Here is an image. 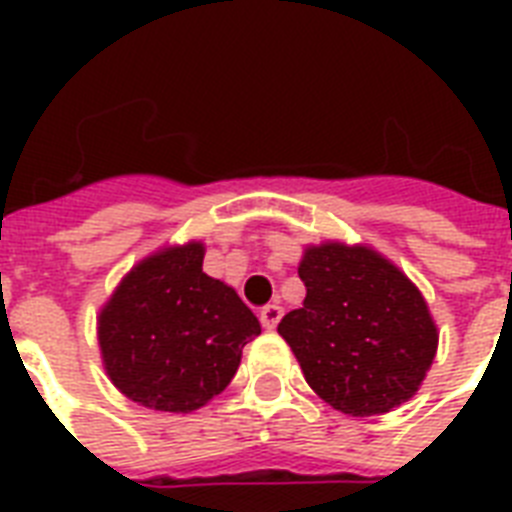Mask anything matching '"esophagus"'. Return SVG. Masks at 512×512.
I'll return each instance as SVG.
<instances>
[{
    "instance_id": "34e87169",
    "label": "esophagus",
    "mask_w": 512,
    "mask_h": 512,
    "mask_svg": "<svg viewBox=\"0 0 512 512\" xmlns=\"http://www.w3.org/2000/svg\"><path fill=\"white\" fill-rule=\"evenodd\" d=\"M281 316H284V308H281V305H265L263 311H260V324H263V329L271 332V329H276Z\"/></svg>"
}]
</instances>
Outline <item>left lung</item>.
<instances>
[{
    "label": "left lung",
    "mask_w": 512,
    "mask_h": 512,
    "mask_svg": "<svg viewBox=\"0 0 512 512\" xmlns=\"http://www.w3.org/2000/svg\"><path fill=\"white\" fill-rule=\"evenodd\" d=\"M303 308L279 335L305 382L350 417L393 412L420 390L438 350L425 297L396 263L366 244H308L300 260Z\"/></svg>",
    "instance_id": "obj_1"
}]
</instances>
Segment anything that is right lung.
I'll list each match as a JSON object with an SVG mask.
<instances>
[{
	"label": "right lung",
	"instance_id": "1",
	"mask_svg": "<svg viewBox=\"0 0 512 512\" xmlns=\"http://www.w3.org/2000/svg\"><path fill=\"white\" fill-rule=\"evenodd\" d=\"M204 244H170L124 273L98 313L103 369L154 412L188 414L228 388L260 321L236 289L201 271Z\"/></svg>",
	"mask_w": 512,
	"mask_h": 512
}]
</instances>
